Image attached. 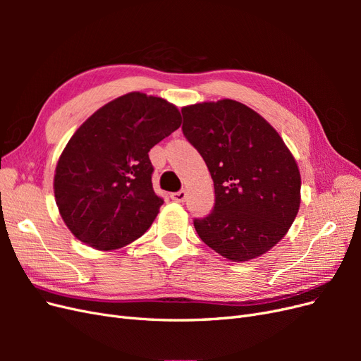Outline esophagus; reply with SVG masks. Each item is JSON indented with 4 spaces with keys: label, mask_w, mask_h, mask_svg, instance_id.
<instances>
[{
    "label": "esophagus",
    "mask_w": 361,
    "mask_h": 361,
    "mask_svg": "<svg viewBox=\"0 0 361 361\" xmlns=\"http://www.w3.org/2000/svg\"><path fill=\"white\" fill-rule=\"evenodd\" d=\"M187 197H188V192L185 191V190H180V191H178V192H173V194H171V199H173L174 202H178V203H183L185 200H187Z\"/></svg>",
    "instance_id": "obj_1"
}]
</instances>
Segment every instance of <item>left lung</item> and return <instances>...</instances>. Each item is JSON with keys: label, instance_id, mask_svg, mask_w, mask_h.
<instances>
[{"label": "left lung", "instance_id": "obj_1", "mask_svg": "<svg viewBox=\"0 0 361 361\" xmlns=\"http://www.w3.org/2000/svg\"><path fill=\"white\" fill-rule=\"evenodd\" d=\"M183 135L215 190L212 212L195 218L202 241L233 262L259 257L285 236L300 209L297 161L267 120L232 99L182 108Z\"/></svg>", "mask_w": 361, "mask_h": 361}]
</instances>
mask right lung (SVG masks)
I'll return each mask as SVG.
<instances>
[{"label":"right lung","mask_w":361,"mask_h":361,"mask_svg":"<svg viewBox=\"0 0 361 361\" xmlns=\"http://www.w3.org/2000/svg\"><path fill=\"white\" fill-rule=\"evenodd\" d=\"M180 123L173 104L133 92L76 129L57 162L54 194L63 221L81 243L116 250L152 226L164 200L152 187L149 152Z\"/></svg>","instance_id":"add662e5"}]
</instances>
